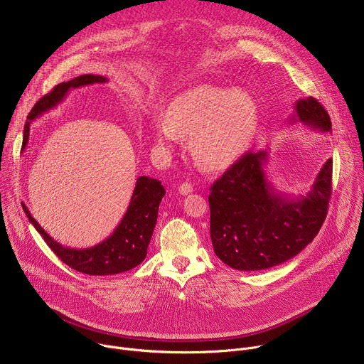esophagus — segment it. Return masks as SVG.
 <instances>
[{"label": "esophagus", "mask_w": 364, "mask_h": 364, "mask_svg": "<svg viewBox=\"0 0 364 364\" xmlns=\"http://www.w3.org/2000/svg\"><path fill=\"white\" fill-rule=\"evenodd\" d=\"M178 191H180V194H183V196L190 194V193L193 191V186H191L190 183H183V184H180Z\"/></svg>", "instance_id": "1"}]
</instances>
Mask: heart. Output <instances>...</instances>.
I'll list each match as a JSON object with an SVG mask.
<instances>
[{"mask_svg":"<svg viewBox=\"0 0 364 364\" xmlns=\"http://www.w3.org/2000/svg\"><path fill=\"white\" fill-rule=\"evenodd\" d=\"M256 119V100L247 90L200 85L173 97L167 114H152L148 129L161 149H171L181 144L183 135H191L190 149L197 164L222 170L239 157Z\"/></svg>","mask_w":364,"mask_h":364,"instance_id":"heart-1","label":"heart"}]
</instances>
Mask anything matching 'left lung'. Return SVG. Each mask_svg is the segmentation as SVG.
Listing matches in <instances>:
<instances>
[{
	"label": "left lung",
	"instance_id": "left-lung-1",
	"mask_svg": "<svg viewBox=\"0 0 364 364\" xmlns=\"http://www.w3.org/2000/svg\"><path fill=\"white\" fill-rule=\"evenodd\" d=\"M288 124L331 132L328 112L306 96L298 99ZM269 154L247 151L210 187V237L222 262L237 271H261L298 255L320 232L331 197L333 160L328 159L305 196L274 188L265 166Z\"/></svg>",
	"mask_w": 364,
	"mask_h": 364
}]
</instances>
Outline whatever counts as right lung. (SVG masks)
<instances>
[{
	"label": "right lung",
	"instance_id": "obj_1",
	"mask_svg": "<svg viewBox=\"0 0 364 364\" xmlns=\"http://www.w3.org/2000/svg\"><path fill=\"white\" fill-rule=\"evenodd\" d=\"M105 76L82 75L69 82L59 83L53 90L37 100L31 112L27 117L23 136V149H26L30 136V124L41 117L44 112L53 109L68 96L70 89L93 83H105ZM166 194L161 181L141 176L136 178V184L121 223L117 226L114 233L103 242L86 247L75 249L63 246L48 236L46 230L31 216L28 207L23 204V210L28 218L30 223L43 236L48 247L53 250L62 261L70 268L86 274V275H115L127 272L138 267L146 256V247L149 245L155 223L159 218V207Z\"/></svg>",
	"mask_w": 364,
	"mask_h": 364
}]
</instances>
